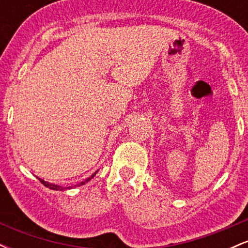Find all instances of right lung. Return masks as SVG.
Masks as SVG:
<instances>
[{
  "mask_svg": "<svg viewBox=\"0 0 248 248\" xmlns=\"http://www.w3.org/2000/svg\"><path fill=\"white\" fill-rule=\"evenodd\" d=\"M96 173V171L93 173L92 176H91V177H88L86 181H84V182H81V183H79L78 184V186H82V184H85L86 183V182H88V181H91V179H92L93 177H94V175ZM38 178V177H37ZM39 179V182H41V183L43 184V186H45L46 187H50V189H52V190H65V189H70L71 186H69V187H62V186H56V184H51V183H49V182H46V181H44V179H42V178H38ZM73 187V186H72Z\"/></svg>",
  "mask_w": 248,
  "mask_h": 248,
  "instance_id": "add662e5",
  "label": "right lung"
}]
</instances>
